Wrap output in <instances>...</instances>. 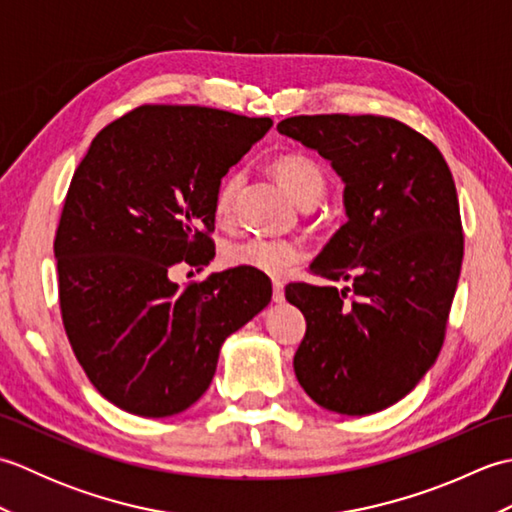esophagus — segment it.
<instances>
[{
  "instance_id": "34e87169",
  "label": "esophagus",
  "mask_w": 512,
  "mask_h": 512,
  "mask_svg": "<svg viewBox=\"0 0 512 512\" xmlns=\"http://www.w3.org/2000/svg\"><path fill=\"white\" fill-rule=\"evenodd\" d=\"M273 301H275V303H284V301H286L284 284H281V281H273Z\"/></svg>"
}]
</instances>
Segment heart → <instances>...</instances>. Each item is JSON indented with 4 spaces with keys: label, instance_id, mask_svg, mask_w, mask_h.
<instances>
[{
    "label": "heart",
    "instance_id": "b5f03b06",
    "mask_svg": "<svg viewBox=\"0 0 512 512\" xmlns=\"http://www.w3.org/2000/svg\"><path fill=\"white\" fill-rule=\"evenodd\" d=\"M273 171L286 184L301 206H314L325 193V173L314 158L306 154H281L273 160ZM244 187V173L231 171L220 182L215 193V217L228 222L235 213L239 191ZM303 257V248L290 239L275 237H244L228 242L222 250V259L231 268H248L259 275L281 277Z\"/></svg>",
    "mask_w": 512,
    "mask_h": 512
}]
</instances>
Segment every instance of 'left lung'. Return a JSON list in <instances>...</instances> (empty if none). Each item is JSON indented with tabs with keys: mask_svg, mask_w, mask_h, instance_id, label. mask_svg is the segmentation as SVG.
Returning a JSON list of instances; mask_svg holds the SVG:
<instances>
[{
	"mask_svg": "<svg viewBox=\"0 0 512 512\" xmlns=\"http://www.w3.org/2000/svg\"><path fill=\"white\" fill-rule=\"evenodd\" d=\"M279 134L317 149L345 182L347 222L310 270L350 286L292 284L306 317L295 374L343 416L405 398L442 350L464 235L447 160L429 138L387 116H292Z\"/></svg>",
	"mask_w": 512,
	"mask_h": 512,
	"instance_id": "left-lung-1",
	"label": "left lung"
}]
</instances>
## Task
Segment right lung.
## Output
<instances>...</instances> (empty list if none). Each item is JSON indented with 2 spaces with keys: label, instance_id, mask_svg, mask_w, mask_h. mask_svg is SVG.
Wrapping results in <instances>:
<instances>
[{
  "label": "right lung",
  "instance_id": "right-lung-1",
  "mask_svg": "<svg viewBox=\"0 0 512 512\" xmlns=\"http://www.w3.org/2000/svg\"><path fill=\"white\" fill-rule=\"evenodd\" d=\"M273 127L198 105H143L103 127L76 167L54 237L63 328L90 383L145 418L189 409L222 343L273 286L248 268L180 288L215 255V193Z\"/></svg>",
  "mask_w": 512,
  "mask_h": 512
}]
</instances>
